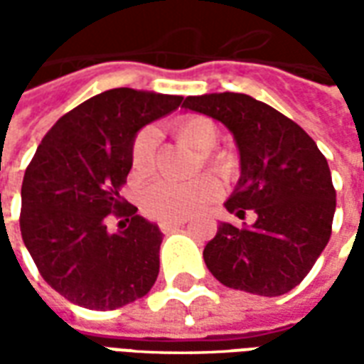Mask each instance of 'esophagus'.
I'll list each match as a JSON object with an SVG mask.
<instances>
[{
	"label": "esophagus",
	"instance_id": "1",
	"mask_svg": "<svg viewBox=\"0 0 364 364\" xmlns=\"http://www.w3.org/2000/svg\"><path fill=\"white\" fill-rule=\"evenodd\" d=\"M185 224H187L185 218H183V220H173V222H161V224H159V230H161L164 234H171V232L179 230L181 226H185Z\"/></svg>",
	"mask_w": 364,
	"mask_h": 364
}]
</instances>
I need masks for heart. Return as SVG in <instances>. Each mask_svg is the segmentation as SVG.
<instances>
[{
	"label": "heart",
	"instance_id": "heart-1",
	"mask_svg": "<svg viewBox=\"0 0 364 364\" xmlns=\"http://www.w3.org/2000/svg\"><path fill=\"white\" fill-rule=\"evenodd\" d=\"M171 134L185 146L200 151V164L222 181L236 179L240 161L236 154L228 150H213L218 144V124L206 114L187 112L171 122ZM130 167L138 179H148L156 171V132L154 128H142L130 144ZM220 193V185L214 177H200L187 185L158 183L146 191L142 198L144 210L154 220H183L191 214L203 210Z\"/></svg>",
	"mask_w": 364,
	"mask_h": 364
}]
</instances>
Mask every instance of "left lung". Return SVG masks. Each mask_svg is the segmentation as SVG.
<instances>
[{
    "label": "left lung",
    "instance_id": "1",
    "mask_svg": "<svg viewBox=\"0 0 364 364\" xmlns=\"http://www.w3.org/2000/svg\"><path fill=\"white\" fill-rule=\"evenodd\" d=\"M181 107L220 120L232 130L242 179L228 213L253 226L220 222L206 244L208 271L230 289L281 296L304 281L331 236L336 187L328 159L294 120L244 93L187 97Z\"/></svg>",
    "mask_w": 364,
    "mask_h": 364
}]
</instances>
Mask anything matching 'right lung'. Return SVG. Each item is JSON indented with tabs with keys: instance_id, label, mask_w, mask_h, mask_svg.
Listing matches in <instances>:
<instances>
[{
	"instance_id": "1",
	"label": "right lung",
	"mask_w": 364,
	"mask_h": 364,
	"mask_svg": "<svg viewBox=\"0 0 364 364\" xmlns=\"http://www.w3.org/2000/svg\"><path fill=\"white\" fill-rule=\"evenodd\" d=\"M181 101L103 91L60 117L38 144L21 187V236L44 281L70 302L105 312L154 287L164 234L120 189L136 132ZM112 218L117 232L106 228Z\"/></svg>"
}]
</instances>
